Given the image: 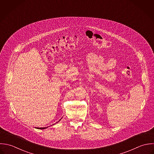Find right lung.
I'll list each match as a JSON object with an SVG mask.
<instances>
[{"label": "right lung", "instance_id": "add662e5", "mask_svg": "<svg viewBox=\"0 0 154 154\" xmlns=\"http://www.w3.org/2000/svg\"><path fill=\"white\" fill-rule=\"evenodd\" d=\"M39 129H44V128H46V127H43V128H39Z\"/></svg>", "mask_w": 154, "mask_h": 154}]
</instances>
